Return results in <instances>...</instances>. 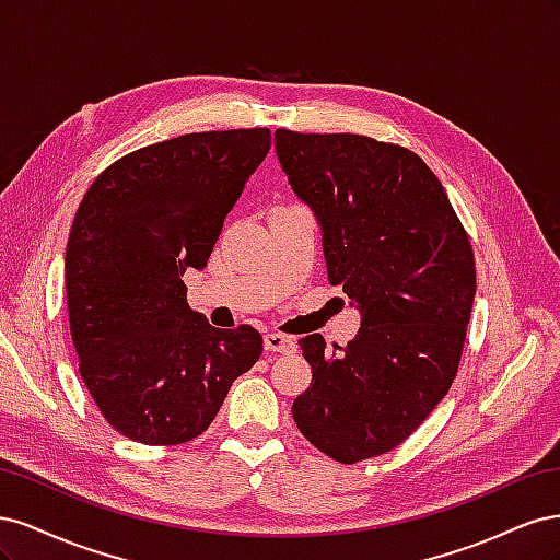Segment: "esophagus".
Returning a JSON list of instances; mask_svg holds the SVG:
<instances>
[{"label": "esophagus", "mask_w": 560, "mask_h": 560, "mask_svg": "<svg viewBox=\"0 0 560 560\" xmlns=\"http://www.w3.org/2000/svg\"><path fill=\"white\" fill-rule=\"evenodd\" d=\"M264 346H266L268 352H280V354H287V352H294V350H296L294 338H292V336H284V334H280V331L266 334Z\"/></svg>", "instance_id": "esophagus-1"}]
</instances>
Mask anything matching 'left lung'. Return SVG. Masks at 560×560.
Wrapping results in <instances>:
<instances>
[{
    "label": "left lung",
    "instance_id": "obj_1",
    "mask_svg": "<svg viewBox=\"0 0 560 560\" xmlns=\"http://www.w3.org/2000/svg\"><path fill=\"white\" fill-rule=\"evenodd\" d=\"M276 154L322 229L329 282L362 317L334 352L319 334L301 338L313 381L292 413L315 448L352 465L399 446L446 397L477 294L474 254L413 151L278 128Z\"/></svg>",
    "mask_w": 560,
    "mask_h": 560
}]
</instances>
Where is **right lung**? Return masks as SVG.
<instances>
[{"instance_id": "add662e5", "label": "right lung", "mask_w": 560, "mask_h": 560, "mask_svg": "<svg viewBox=\"0 0 560 560\" xmlns=\"http://www.w3.org/2000/svg\"><path fill=\"white\" fill-rule=\"evenodd\" d=\"M270 130L189 132L118 159L77 210L65 252L67 311L79 371L109 425L149 446L210 428L261 334L217 329L186 301Z\"/></svg>"}]
</instances>
